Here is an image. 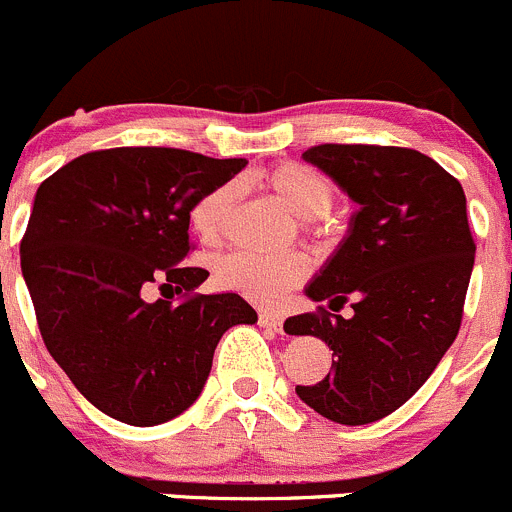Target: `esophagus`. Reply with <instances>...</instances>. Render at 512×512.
<instances>
[{
    "label": "esophagus",
    "mask_w": 512,
    "mask_h": 512,
    "mask_svg": "<svg viewBox=\"0 0 512 512\" xmlns=\"http://www.w3.org/2000/svg\"><path fill=\"white\" fill-rule=\"evenodd\" d=\"M260 325L267 327V330H280L282 315H280V312H272V310L260 312Z\"/></svg>",
    "instance_id": "obj_1"
}]
</instances>
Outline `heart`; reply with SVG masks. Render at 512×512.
I'll return each mask as SVG.
<instances>
[{"label": "heart", "mask_w": 512, "mask_h": 512, "mask_svg": "<svg viewBox=\"0 0 512 512\" xmlns=\"http://www.w3.org/2000/svg\"><path fill=\"white\" fill-rule=\"evenodd\" d=\"M262 185L307 225L317 222L335 202V190L325 177L302 165H277L262 175ZM237 185L225 182L205 192L190 210V227L202 245H217L225 235L227 217L235 205ZM307 257L302 252H280V255H252L235 252L217 265V285L237 292L260 305H270L285 295L290 287L305 280Z\"/></svg>", "instance_id": "b5f03b06"}]
</instances>
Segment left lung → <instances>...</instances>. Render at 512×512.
Masks as SVG:
<instances>
[{"label":"left lung","instance_id":"obj_1","mask_svg":"<svg viewBox=\"0 0 512 512\" xmlns=\"http://www.w3.org/2000/svg\"><path fill=\"white\" fill-rule=\"evenodd\" d=\"M302 160L357 205L347 235L305 285L340 310L287 317V335H315L332 372L295 393L322 418L367 425L408 403L453 345L475 262L465 192L428 155L405 147L320 145Z\"/></svg>","mask_w":512,"mask_h":512}]
</instances>
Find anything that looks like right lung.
Segmentation results:
<instances>
[{
  "label": "right lung",
  "instance_id": "obj_1",
  "mask_svg": "<svg viewBox=\"0 0 512 512\" xmlns=\"http://www.w3.org/2000/svg\"><path fill=\"white\" fill-rule=\"evenodd\" d=\"M245 165L114 147L39 185L19 245L39 332L74 388L109 418L152 428L185 413L220 337L257 322L235 292L195 295L210 272L185 265L192 205ZM155 289L168 300L150 301ZM177 294L183 300L172 303Z\"/></svg>",
  "mask_w": 512,
  "mask_h": 512
}]
</instances>
